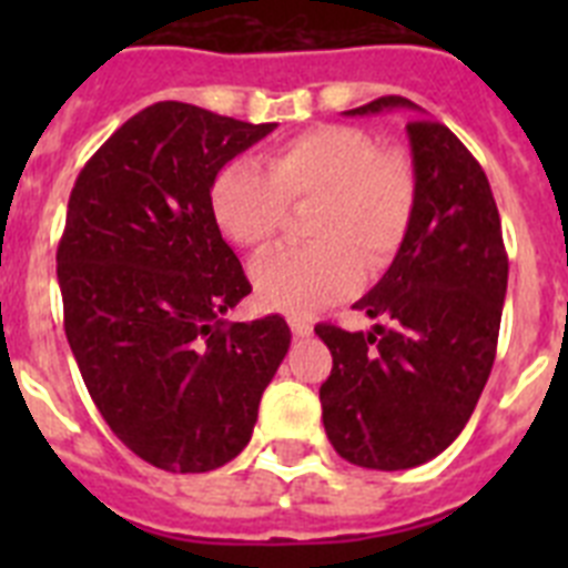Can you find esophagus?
I'll use <instances>...</instances> for the list:
<instances>
[{
	"label": "esophagus",
	"mask_w": 568,
	"mask_h": 568,
	"mask_svg": "<svg viewBox=\"0 0 568 568\" xmlns=\"http://www.w3.org/2000/svg\"><path fill=\"white\" fill-rule=\"evenodd\" d=\"M290 329H293V335L295 338H307L310 333H313V324H310V321H304V318H290Z\"/></svg>",
	"instance_id": "esophagus-1"
}]
</instances>
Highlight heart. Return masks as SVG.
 Masks as SVG:
<instances>
[{
  "instance_id": "1",
  "label": "heart",
  "mask_w": 568,
  "mask_h": 568,
  "mask_svg": "<svg viewBox=\"0 0 568 568\" xmlns=\"http://www.w3.org/2000/svg\"><path fill=\"white\" fill-rule=\"evenodd\" d=\"M310 244L281 247L253 264L267 307L310 315L353 293L361 270L375 275L404 244L415 210V170L400 150H381L366 130L324 124L264 155V170L235 159L210 190L215 224L233 244L267 247L290 204H313Z\"/></svg>"
}]
</instances>
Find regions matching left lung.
Masks as SVG:
<instances>
[{
  "label": "left lung",
  "mask_w": 568,
  "mask_h": 568,
  "mask_svg": "<svg viewBox=\"0 0 568 568\" xmlns=\"http://www.w3.org/2000/svg\"><path fill=\"white\" fill-rule=\"evenodd\" d=\"M413 110V224L355 310L386 318L369 333L318 324L333 353L321 384L329 444L344 460L395 471L433 460L475 413L498 349L509 258L486 173L446 124L381 97L346 115Z\"/></svg>",
  "instance_id": "obj_1"
}]
</instances>
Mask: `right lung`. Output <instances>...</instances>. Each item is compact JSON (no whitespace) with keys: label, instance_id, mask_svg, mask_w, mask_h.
<instances>
[{"label":"right lung","instance_id":"1","mask_svg":"<svg viewBox=\"0 0 568 568\" xmlns=\"http://www.w3.org/2000/svg\"><path fill=\"white\" fill-rule=\"evenodd\" d=\"M273 130L150 104L70 193L57 253L64 335L115 438L159 469L233 460L290 349L281 315L224 321L253 287L210 207L219 170Z\"/></svg>","mask_w":568,"mask_h":568}]
</instances>
